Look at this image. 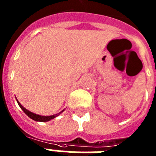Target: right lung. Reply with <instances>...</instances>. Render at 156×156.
Wrapping results in <instances>:
<instances>
[{
    "instance_id": "obj_1",
    "label": "right lung",
    "mask_w": 156,
    "mask_h": 156,
    "mask_svg": "<svg viewBox=\"0 0 156 156\" xmlns=\"http://www.w3.org/2000/svg\"><path fill=\"white\" fill-rule=\"evenodd\" d=\"M18 104H19V105L20 106V108L23 109V111L25 113L27 114V115H28L30 118H31L32 119H34V120L35 121H41V122H48V121L51 120V119H54L55 117H56L58 115V114H56V115H50V116H41V115H36V114L33 113V112H31L28 111L27 109H26V108H24V107H23V106L20 105V103L18 101ZM64 111V110H63ZM62 111V112H63ZM61 112H59V113H61ZM58 113V114H59Z\"/></svg>"
}]
</instances>
